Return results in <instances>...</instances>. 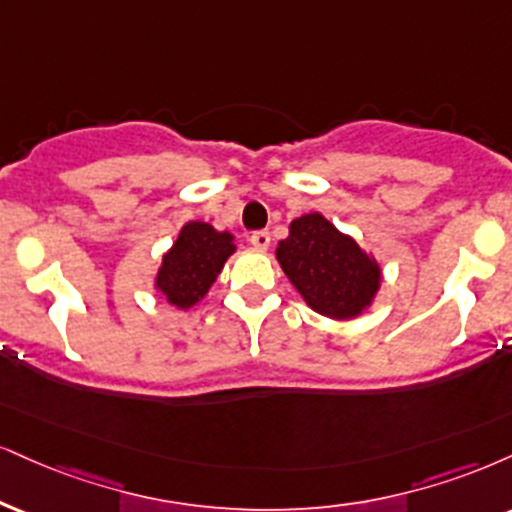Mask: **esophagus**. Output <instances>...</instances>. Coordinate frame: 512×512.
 Wrapping results in <instances>:
<instances>
[{"mask_svg":"<svg viewBox=\"0 0 512 512\" xmlns=\"http://www.w3.org/2000/svg\"><path fill=\"white\" fill-rule=\"evenodd\" d=\"M269 243H272V236H269V231H255L250 236V245L255 250H267Z\"/></svg>","mask_w":512,"mask_h":512,"instance_id":"esophagus-1","label":"esophagus"}]
</instances>
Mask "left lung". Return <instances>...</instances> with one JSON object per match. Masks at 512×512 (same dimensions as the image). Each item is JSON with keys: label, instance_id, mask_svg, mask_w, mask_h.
Segmentation results:
<instances>
[{"label": "left lung", "instance_id": "left-lung-1", "mask_svg": "<svg viewBox=\"0 0 512 512\" xmlns=\"http://www.w3.org/2000/svg\"><path fill=\"white\" fill-rule=\"evenodd\" d=\"M276 260L305 305L334 322L360 317L374 305L384 281L377 257L322 212L288 224V238L276 245Z\"/></svg>", "mask_w": 512, "mask_h": 512}]
</instances>
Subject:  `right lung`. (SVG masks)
<instances>
[{
    "label": "right lung",
    "mask_w": 512,
    "mask_h": 512,
    "mask_svg": "<svg viewBox=\"0 0 512 512\" xmlns=\"http://www.w3.org/2000/svg\"><path fill=\"white\" fill-rule=\"evenodd\" d=\"M236 250L231 231H217L207 221H186L162 255L152 281L155 293L176 310L188 312L209 293Z\"/></svg>",
    "instance_id": "1"
}]
</instances>
